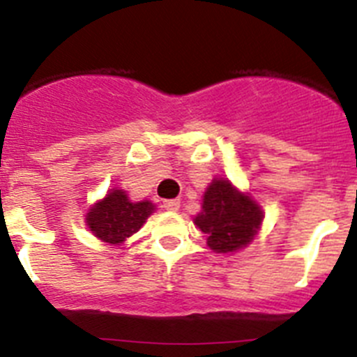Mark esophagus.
<instances>
[{"instance_id":"obj_1","label":"esophagus","mask_w":357,"mask_h":357,"mask_svg":"<svg viewBox=\"0 0 357 357\" xmlns=\"http://www.w3.org/2000/svg\"><path fill=\"white\" fill-rule=\"evenodd\" d=\"M162 207L166 211H169V213H175V211H178V207H181V202H178V200H164Z\"/></svg>"}]
</instances>
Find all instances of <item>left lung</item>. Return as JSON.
<instances>
[{
  "mask_svg": "<svg viewBox=\"0 0 357 357\" xmlns=\"http://www.w3.org/2000/svg\"><path fill=\"white\" fill-rule=\"evenodd\" d=\"M264 213L250 193H243L229 178L216 176L202 198L195 225L206 234L207 247L230 254L248 247L263 225Z\"/></svg>",
  "mask_w": 357,
  "mask_h": 357,
  "instance_id": "8db88e82",
  "label": "left lung"
}]
</instances>
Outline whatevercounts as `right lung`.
I'll use <instances>...</instances> for the list:
<instances>
[{
  "mask_svg": "<svg viewBox=\"0 0 357 357\" xmlns=\"http://www.w3.org/2000/svg\"><path fill=\"white\" fill-rule=\"evenodd\" d=\"M153 211L155 206L150 200L132 202L127 191L114 188L91 206L85 225L103 243L123 245L146 223Z\"/></svg>",
  "mask_w": 357,
  "mask_h": 357,
  "instance_id": "add662e5",
  "label": "right lung"
}]
</instances>
